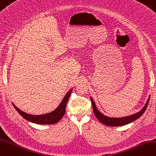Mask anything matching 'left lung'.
Masks as SVG:
<instances>
[{"label": "left lung", "instance_id": "1", "mask_svg": "<svg viewBox=\"0 0 156 156\" xmlns=\"http://www.w3.org/2000/svg\"><path fill=\"white\" fill-rule=\"evenodd\" d=\"M150 98V96H149V98H148L146 104H145L144 107L142 110H141V111L137 112L136 114H134L131 115H128V116L124 117V118H110V117L106 116V115H103L102 113H100V112L98 111V110L97 109L96 104L94 102V100L92 98H90V100H91V102H92L94 113L97 119H98L101 123H102V124L105 125L110 126H124L128 124H129V123H131L132 122L136 120V119H137V118H139L141 115L144 113V112L146 111V108L147 107L148 103H149Z\"/></svg>", "mask_w": 156, "mask_h": 156}]
</instances>
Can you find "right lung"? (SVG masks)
<instances>
[{"label": "right lung", "mask_w": 156, "mask_h": 156, "mask_svg": "<svg viewBox=\"0 0 156 156\" xmlns=\"http://www.w3.org/2000/svg\"><path fill=\"white\" fill-rule=\"evenodd\" d=\"M72 91V89H71L69 92L66 93V94L65 95L63 100H62L61 103L57 107L56 110H54L53 112L48 114L42 115L28 114L19 110L16 106H15V105L14 104H12V105L14 108L16 110V111L28 121L38 124H54L58 122L62 119V118L64 116L65 112H66V104L68 99H69Z\"/></svg>", "instance_id": "add662e5"}]
</instances>
